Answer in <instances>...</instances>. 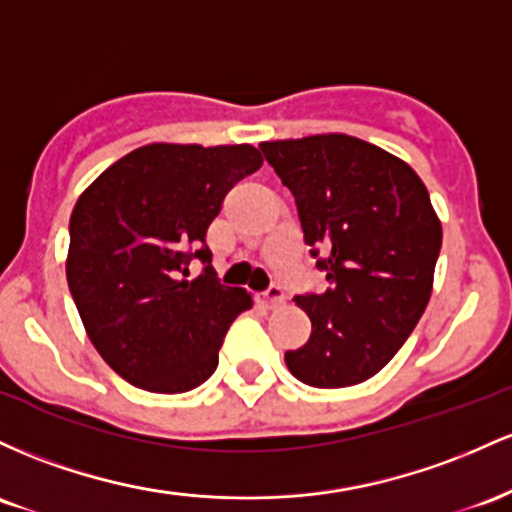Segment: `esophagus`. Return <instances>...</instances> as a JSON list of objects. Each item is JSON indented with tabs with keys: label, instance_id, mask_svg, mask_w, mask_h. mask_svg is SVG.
I'll return each instance as SVG.
<instances>
[{
	"label": "esophagus",
	"instance_id": "34e87169",
	"mask_svg": "<svg viewBox=\"0 0 512 512\" xmlns=\"http://www.w3.org/2000/svg\"><path fill=\"white\" fill-rule=\"evenodd\" d=\"M258 300L266 304L268 309L280 307V304L285 302V290L280 285H271V287H268V290H263L261 295H258Z\"/></svg>",
	"mask_w": 512,
	"mask_h": 512
}]
</instances>
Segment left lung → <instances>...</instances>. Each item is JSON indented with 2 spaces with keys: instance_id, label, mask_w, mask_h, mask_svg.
Instances as JSON below:
<instances>
[{
  "instance_id": "left-lung-1",
  "label": "left lung",
  "mask_w": 512,
  "mask_h": 512,
  "mask_svg": "<svg viewBox=\"0 0 512 512\" xmlns=\"http://www.w3.org/2000/svg\"><path fill=\"white\" fill-rule=\"evenodd\" d=\"M292 193L326 292L297 295L312 336L287 350L297 380L319 389L370 380L426 312L442 227L416 171L350 135L261 142Z\"/></svg>"
}]
</instances>
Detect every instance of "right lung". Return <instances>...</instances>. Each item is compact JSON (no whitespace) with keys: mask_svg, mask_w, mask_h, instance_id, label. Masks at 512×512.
Listing matches in <instances>:
<instances>
[{"mask_svg":"<svg viewBox=\"0 0 512 512\" xmlns=\"http://www.w3.org/2000/svg\"><path fill=\"white\" fill-rule=\"evenodd\" d=\"M261 164L251 145H147L79 195L67 283L91 343L125 382L181 394L217 370L254 297L220 283L205 237L234 183ZM193 257L204 273L186 281Z\"/></svg>","mask_w":512,"mask_h":512,"instance_id":"obj_1","label":"right lung"}]
</instances>
